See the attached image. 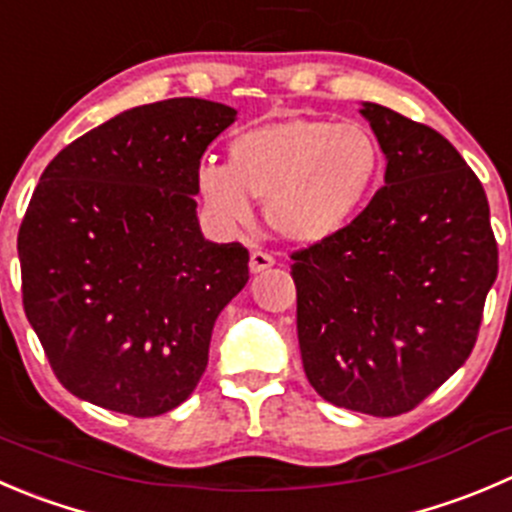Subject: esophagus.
Returning a JSON list of instances; mask_svg holds the SVG:
<instances>
[{
    "mask_svg": "<svg viewBox=\"0 0 512 512\" xmlns=\"http://www.w3.org/2000/svg\"><path fill=\"white\" fill-rule=\"evenodd\" d=\"M272 265H275V257H272L270 252L255 250L250 255V270L252 272H265V270H270Z\"/></svg>",
    "mask_w": 512,
    "mask_h": 512,
    "instance_id": "34e87169",
    "label": "esophagus"
}]
</instances>
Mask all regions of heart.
Listing matches in <instances>:
<instances>
[{
	"instance_id": "1",
	"label": "heart",
	"mask_w": 512,
	"mask_h": 512,
	"mask_svg": "<svg viewBox=\"0 0 512 512\" xmlns=\"http://www.w3.org/2000/svg\"><path fill=\"white\" fill-rule=\"evenodd\" d=\"M382 182V147L367 124L292 117L242 132L227 165L205 162L197 185L212 215L247 225L252 200L285 240L322 242L362 215Z\"/></svg>"
}]
</instances>
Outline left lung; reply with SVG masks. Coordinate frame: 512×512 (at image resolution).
I'll return each mask as SVG.
<instances>
[{"mask_svg":"<svg viewBox=\"0 0 512 512\" xmlns=\"http://www.w3.org/2000/svg\"><path fill=\"white\" fill-rule=\"evenodd\" d=\"M362 114L385 185L345 230L292 252L297 337L322 400L395 418L473 352L498 242L483 185L440 132L380 104Z\"/></svg>","mask_w":512,"mask_h":512,"instance_id":"left-lung-1","label":"left lung"}]
</instances>
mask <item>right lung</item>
Here are the masks:
<instances>
[{
  "mask_svg": "<svg viewBox=\"0 0 512 512\" xmlns=\"http://www.w3.org/2000/svg\"><path fill=\"white\" fill-rule=\"evenodd\" d=\"M235 109L195 97L127 109L64 147L19 225L22 305L64 388L114 413L185 403L212 327L250 280L240 242H207L197 172Z\"/></svg>",
  "mask_w": 512,
  "mask_h": 512,
  "instance_id": "1",
  "label": "right lung"
}]
</instances>
